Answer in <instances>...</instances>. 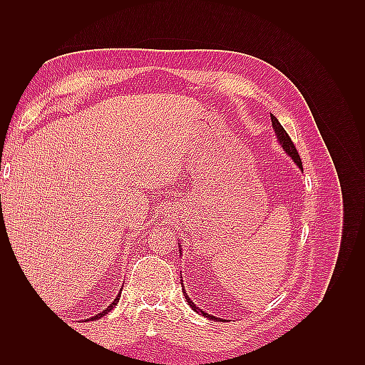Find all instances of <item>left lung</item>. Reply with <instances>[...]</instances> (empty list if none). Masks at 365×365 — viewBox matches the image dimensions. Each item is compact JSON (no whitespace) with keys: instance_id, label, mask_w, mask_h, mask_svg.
<instances>
[{"instance_id":"obj_1","label":"left lung","mask_w":365,"mask_h":365,"mask_svg":"<svg viewBox=\"0 0 365 365\" xmlns=\"http://www.w3.org/2000/svg\"><path fill=\"white\" fill-rule=\"evenodd\" d=\"M271 121H272V128H274V130H275V135H277V140H279V143L282 145V148H283V149L286 150V153H288V155L294 160V163L298 165V168H300V169L303 170V163H302V160H300V155H298V152H297V149H295V146H294V143H292L291 137L288 135V132L284 130V128L280 125V121H279L277 118H275L272 114H271ZM182 292H184V297H185L187 303L190 304V307L193 309V311H195L196 314H201V315L205 317V318L215 319V322H222V318L208 315L207 312L202 311V309L197 307V306L190 300V297L187 295V292H185V289H184V284H182Z\"/></svg>"}]
</instances>
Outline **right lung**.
Masks as SVG:
<instances>
[{"instance_id": "obj_1", "label": "right lung", "mask_w": 365, "mask_h": 365, "mask_svg": "<svg viewBox=\"0 0 365 365\" xmlns=\"http://www.w3.org/2000/svg\"><path fill=\"white\" fill-rule=\"evenodd\" d=\"M118 300H120V294H118V295H117V298H115V300H114V302H113V303H111V304H109V306H108V307H106V309H103V311H102V312H101V314H97V315H96V317H91V318H90V319H98V318H102V317H103V315H106V314H108V312H109V311H111V309H114V307H115V306H117V303H118Z\"/></svg>"}]
</instances>
